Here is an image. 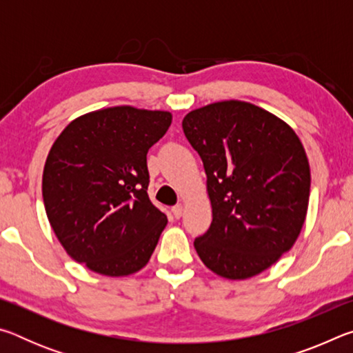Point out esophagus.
I'll use <instances>...</instances> for the list:
<instances>
[{"instance_id":"1","label":"esophagus","mask_w":353,"mask_h":353,"mask_svg":"<svg viewBox=\"0 0 353 353\" xmlns=\"http://www.w3.org/2000/svg\"><path fill=\"white\" fill-rule=\"evenodd\" d=\"M171 212H172V214H174V218L176 219H179L182 216V213H183V207L182 205H174L171 208Z\"/></svg>"}]
</instances>
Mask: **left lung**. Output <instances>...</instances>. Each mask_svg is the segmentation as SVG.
<instances>
[{"mask_svg":"<svg viewBox=\"0 0 353 353\" xmlns=\"http://www.w3.org/2000/svg\"><path fill=\"white\" fill-rule=\"evenodd\" d=\"M182 128L204 163L213 214L196 252L219 277L259 276L305 223L312 179L301 139L274 113L238 99L191 110Z\"/></svg>","mask_w":353,"mask_h":353,"instance_id":"8db88e82","label":"left lung"}]
</instances>
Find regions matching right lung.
Returning <instances> with one entry per match:
<instances>
[{"instance_id":"add662e5","label":"right lung","mask_w":353,"mask_h":353,"mask_svg":"<svg viewBox=\"0 0 353 353\" xmlns=\"http://www.w3.org/2000/svg\"><path fill=\"white\" fill-rule=\"evenodd\" d=\"M171 121L166 110L107 107L74 118L52 143L41 194L74 261L107 277L146 266L168 223L149 201L146 154Z\"/></svg>"}]
</instances>
